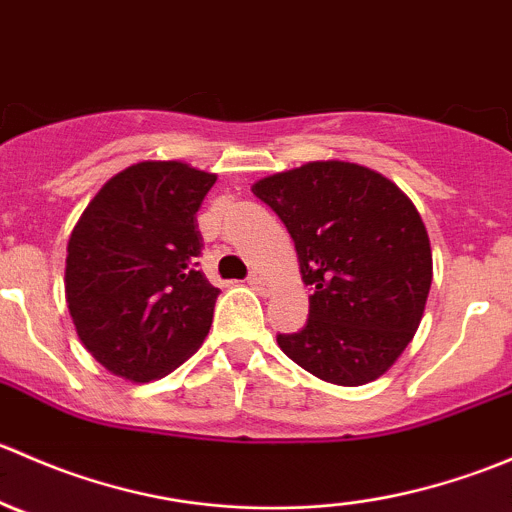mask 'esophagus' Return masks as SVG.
I'll return each mask as SVG.
<instances>
[{
  "label": "esophagus",
  "mask_w": 512,
  "mask_h": 512,
  "mask_svg": "<svg viewBox=\"0 0 512 512\" xmlns=\"http://www.w3.org/2000/svg\"><path fill=\"white\" fill-rule=\"evenodd\" d=\"M247 285H250L252 289H257V292H267V280L262 275H257V272H252L250 277H247Z\"/></svg>",
  "instance_id": "esophagus-1"
}]
</instances>
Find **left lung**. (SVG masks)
Masks as SVG:
<instances>
[{
	"label": "left lung",
	"mask_w": 512,
	"mask_h": 512,
	"mask_svg": "<svg viewBox=\"0 0 512 512\" xmlns=\"http://www.w3.org/2000/svg\"><path fill=\"white\" fill-rule=\"evenodd\" d=\"M252 193L285 223L312 285L307 324L277 334L282 352L329 384L379 379L414 339L431 289V242L414 203L344 160L267 175Z\"/></svg>",
	"instance_id": "obj_1"
}]
</instances>
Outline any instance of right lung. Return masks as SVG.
<instances>
[{
    "label": "right lung",
    "mask_w": 512,
    "mask_h": 512,
    "mask_svg": "<svg viewBox=\"0 0 512 512\" xmlns=\"http://www.w3.org/2000/svg\"><path fill=\"white\" fill-rule=\"evenodd\" d=\"M215 175L143 160L86 205L66 247V304L79 339L111 374L146 384L208 337L220 289L198 270L195 213Z\"/></svg>",
    "instance_id": "right-lung-1"
}]
</instances>
